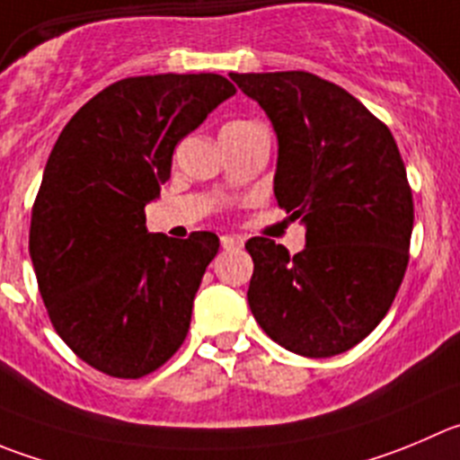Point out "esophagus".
Instances as JSON below:
<instances>
[{
  "mask_svg": "<svg viewBox=\"0 0 460 460\" xmlns=\"http://www.w3.org/2000/svg\"><path fill=\"white\" fill-rule=\"evenodd\" d=\"M242 246H243L242 237H234V234H223L221 237V248H226V251H239Z\"/></svg>",
  "mask_w": 460,
  "mask_h": 460,
  "instance_id": "obj_1",
  "label": "esophagus"
}]
</instances>
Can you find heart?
Here are the masks:
<instances>
[{
	"instance_id": "b5f03b06",
	"label": "heart",
	"mask_w": 460,
	"mask_h": 460,
	"mask_svg": "<svg viewBox=\"0 0 460 460\" xmlns=\"http://www.w3.org/2000/svg\"><path fill=\"white\" fill-rule=\"evenodd\" d=\"M237 124H246V121H233V124H227V126H237Z\"/></svg>"
}]
</instances>
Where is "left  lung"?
I'll return each instance as SVG.
<instances>
[{
  "mask_svg": "<svg viewBox=\"0 0 460 460\" xmlns=\"http://www.w3.org/2000/svg\"><path fill=\"white\" fill-rule=\"evenodd\" d=\"M278 135L273 191L307 227L298 255L248 239V305L282 348L312 358L354 348L382 323L409 264L413 196L391 130L309 72L230 74Z\"/></svg>",
  "mask_w": 460,
  "mask_h": 460,
  "instance_id": "left-lung-1",
  "label": "left lung"
}]
</instances>
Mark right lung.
<instances>
[{
  "label": "right lung",
  "instance_id": "right-lung-1",
  "mask_svg": "<svg viewBox=\"0 0 460 460\" xmlns=\"http://www.w3.org/2000/svg\"><path fill=\"white\" fill-rule=\"evenodd\" d=\"M237 92L218 74L130 76L67 121L33 203L29 255L51 325L78 358L139 379L176 354L218 251L212 233L146 230L173 148Z\"/></svg>",
  "mask_w": 460,
  "mask_h": 460
}]
</instances>
